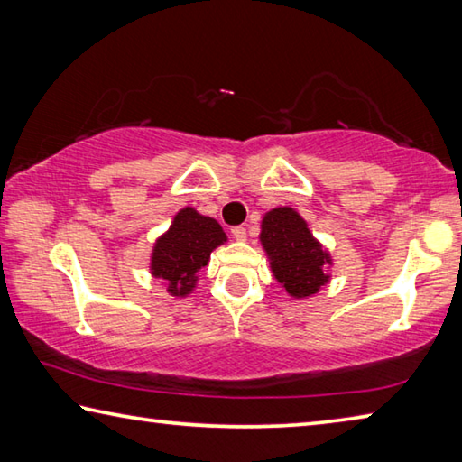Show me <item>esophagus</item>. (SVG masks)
Wrapping results in <instances>:
<instances>
[{"label":"esophagus","mask_w":462,"mask_h":462,"mask_svg":"<svg viewBox=\"0 0 462 462\" xmlns=\"http://www.w3.org/2000/svg\"><path fill=\"white\" fill-rule=\"evenodd\" d=\"M231 236H233V239H237V241H245L247 229H245V226H233Z\"/></svg>","instance_id":"34e87169"}]
</instances>
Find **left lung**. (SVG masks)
I'll return each instance as SVG.
<instances>
[{"instance_id":"left-lung-1","label":"left lung","mask_w":462,"mask_h":462,"mask_svg":"<svg viewBox=\"0 0 462 462\" xmlns=\"http://www.w3.org/2000/svg\"><path fill=\"white\" fill-rule=\"evenodd\" d=\"M260 241L270 257L273 278L290 296H312L330 280V254L312 237L309 225L294 208L278 207L265 213Z\"/></svg>"}]
</instances>
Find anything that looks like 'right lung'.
Segmentation results:
<instances>
[{
    "label": "right lung",
    "mask_w": 462,
    "mask_h": 462,
    "mask_svg": "<svg viewBox=\"0 0 462 462\" xmlns=\"http://www.w3.org/2000/svg\"><path fill=\"white\" fill-rule=\"evenodd\" d=\"M225 241L223 226L215 218L197 213L192 207L178 210L170 229L153 244L152 276L166 282L170 296H189L197 286V273L210 260V252Z\"/></svg>",
    "instance_id": "right-lung-1"
}]
</instances>
